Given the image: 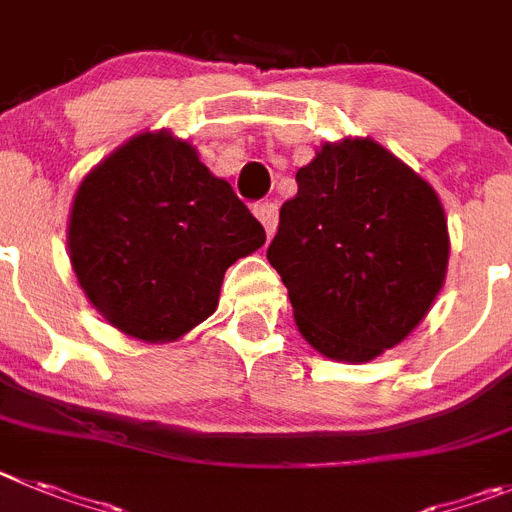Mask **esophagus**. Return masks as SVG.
I'll return each instance as SVG.
<instances>
[{
    "mask_svg": "<svg viewBox=\"0 0 512 512\" xmlns=\"http://www.w3.org/2000/svg\"><path fill=\"white\" fill-rule=\"evenodd\" d=\"M255 216L260 219L262 227H265L267 239L273 237L275 229H278V206H275V204H257L255 206Z\"/></svg>",
    "mask_w": 512,
    "mask_h": 512,
    "instance_id": "esophagus-1",
    "label": "esophagus"
}]
</instances>
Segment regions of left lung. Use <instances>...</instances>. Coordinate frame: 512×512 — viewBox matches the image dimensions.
Instances as JSON below:
<instances>
[{
    "label": "left lung",
    "mask_w": 512,
    "mask_h": 512,
    "mask_svg": "<svg viewBox=\"0 0 512 512\" xmlns=\"http://www.w3.org/2000/svg\"><path fill=\"white\" fill-rule=\"evenodd\" d=\"M296 183L267 260L316 352L370 362L403 342L439 296L449 265L444 206L370 137L321 145Z\"/></svg>",
    "instance_id": "obj_1"
}]
</instances>
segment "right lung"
Wrapping results in <instances>:
<instances>
[{
	"mask_svg": "<svg viewBox=\"0 0 512 512\" xmlns=\"http://www.w3.org/2000/svg\"><path fill=\"white\" fill-rule=\"evenodd\" d=\"M265 229L188 142L142 132L81 181L68 255L86 298L142 342H173L216 311L224 273Z\"/></svg>",
	"mask_w": 512,
	"mask_h": 512,
	"instance_id": "obj_1",
	"label": "right lung"
}]
</instances>
